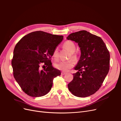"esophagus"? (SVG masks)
Listing matches in <instances>:
<instances>
[{"label":"esophagus","instance_id":"obj_1","mask_svg":"<svg viewBox=\"0 0 121 121\" xmlns=\"http://www.w3.org/2000/svg\"><path fill=\"white\" fill-rule=\"evenodd\" d=\"M66 74V73L65 72H61V74L62 75H65V74Z\"/></svg>","mask_w":121,"mask_h":121}]
</instances>
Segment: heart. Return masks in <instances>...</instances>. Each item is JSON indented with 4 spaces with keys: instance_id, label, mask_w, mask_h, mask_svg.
<instances>
[{
    "instance_id": "1",
    "label": "heart",
    "mask_w": 121,
    "mask_h": 121,
    "mask_svg": "<svg viewBox=\"0 0 121 121\" xmlns=\"http://www.w3.org/2000/svg\"><path fill=\"white\" fill-rule=\"evenodd\" d=\"M63 46L65 48L68 50L71 53L72 58L75 59H77V55L74 53L76 51V45L74 43L71 41H67L64 43ZM52 56L55 60L57 61L58 60L59 53H58V49L57 48H56L54 50L52 53ZM75 64V62L74 60L73 59H70L67 61H60L58 63H55L54 64V67L56 69L60 70L66 72L71 69L74 66Z\"/></svg>"
}]
</instances>
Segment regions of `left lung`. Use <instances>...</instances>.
<instances>
[{
	"mask_svg": "<svg viewBox=\"0 0 121 121\" xmlns=\"http://www.w3.org/2000/svg\"><path fill=\"white\" fill-rule=\"evenodd\" d=\"M67 39L77 43L81 50L75 67L78 72L68 84L69 90L78 97L90 96L100 88L109 71L110 53L102 38L86 30L70 34Z\"/></svg>",
	"mask_w": 121,
	"mask_h": 121,
	"instance_id": "1",
	"label": "left lung"
}]
</instances>
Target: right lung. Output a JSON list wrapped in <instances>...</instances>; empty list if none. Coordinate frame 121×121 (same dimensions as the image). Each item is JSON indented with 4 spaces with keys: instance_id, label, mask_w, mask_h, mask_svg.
<instances>
[{
    "instance_id": "right-lung-1",
    "label": "right lung",
    "mask_w": 121,
    "mask_h": 121,
    "mask_svg": "<svg viewBox=\"0 0 121 121\" xmlns=\"http://www.w3.org/2000/svg\"><path fill=\"white\" fill-rule=\"evenodd\" d=\"M63 39V36L39 30L26 35L15 45L11 60L13 75L26 95L32 97L46 95L52 87L54 78L60 75V70L53 67L50 59ZM43 66L46 67L42 69Z\"/></svg>"
}]
</instances>
